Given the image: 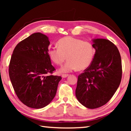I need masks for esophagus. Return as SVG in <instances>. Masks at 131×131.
<instances>
[{"label": "esophagus", "instance_id": "34e87169", "mask_svg": "<svg viewBox=\"0 0 131 131\" xmlns=\"http://www.w3.org/2000/svg\"><path fill=\"white\" fill-rule=\"evenodd\" d=\"M68 76H69L68 74H62V78H66V77H67Z\"/></svg>", "mask_w": 131, "mask_h": 131}]
</instances>
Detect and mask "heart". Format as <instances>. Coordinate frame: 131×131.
Here are the masks:
<instances>
[{
	"label": "heart",
	"mask_w": 131,
	"mask_h": 131,
	"mask_svg": "<svg viewBox=\"0 0 131 131\" xmlns=\"http://www.w3.org/2000/svg\"><path fill=\"white\" fill-rule=\"evenodd\" d=\"M58 47H50L48 55L50 58L61 65L67 58L66 63L59 69L60 73H69L78 69L81 70L89 67L94 59L95 50L88 41L72 37H65L58 41Z\"/></svg>",
	"instance_id": "obj_1"
}]
</instances>
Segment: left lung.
Wrapping results in <instances>:
<instances>
[{"label":"left lung","mask_w":131,"mask_h":131,"mask_svg":"<svg viewBox=\"0 0 131 131\" xmlns=\"http://www.w3.org/2000/svg\"><path fill=\"white\" fill-rule=\"evenodd\" d=\"M92 41L95 50L94 59L78 77L76 96L85 107L96 108L107 103L118 89L122 65L119 51L112 42L105 39Z\"/></svg>","instance_id":"obj_1"}]
</instances>
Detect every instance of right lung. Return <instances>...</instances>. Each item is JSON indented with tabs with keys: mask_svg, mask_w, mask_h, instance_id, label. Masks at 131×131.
<instances>
[{
	"mask_svg": "<svg viewBox=\"0 0 131 131\" xmlns=\"http://www.w3.org/2000/svg\"><path fill=\"white\" fill-rule=\"evenodd\" d=\"M48 37L33 34L17 44L9 65V76L19 100L33 108L47 106L56 95L61 76L50 75L55 70L48 55Z\"/></svg>",
	"mask_w": 131,
	"mask_h": 131,
	"instance_id": "obj_1",
	"label": "right lung"
}]
</instances>
